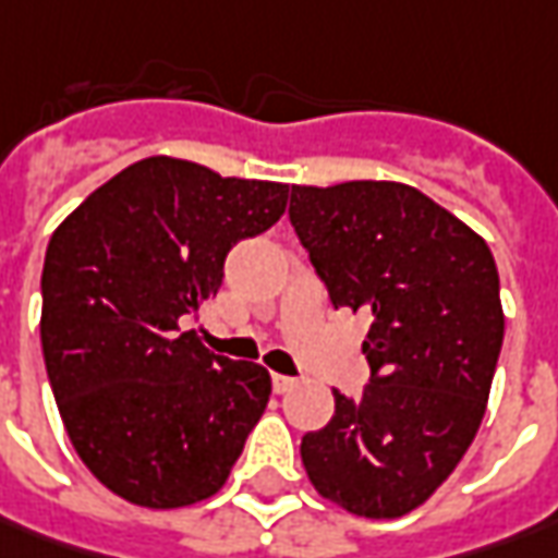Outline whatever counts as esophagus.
<instances>
[{"label": "esophagus", "instance_id": "esophagus-1", "mask_svg": "<svg viewBox=\"0 0 558 558\" xmlns=\"http://www.w3.org/2000/svg\"><path fill=\"white\" fill-rule=\"evenodd\" d=\"M271 386H275V392L283 395V392H293L299 386L296 376H283V374H275L271 376Z\"/></svg>", "mask_w": 558, "mask_h": 558}]
</instances>
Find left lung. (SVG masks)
<instances>
[{
	"label": "left lung",
	"instance_id": "obj_1",
	"mask_svg": "<svg viewBox=\"0 0 558 558\" xmlns=\"http://www.w3.org/2000/svg\"><path fill=\"white\" fill-rule=\"evenodd\" d=\"M290 225L333 308L374 317L371 383L333 389V420L302 435L320 497L395 519L433 494L478 433L504 345L500 278L488 243L398 182L290 191Z\"/></svg>",
	"mask_w": 558,
	"mask_h": 558
}]
</instances>
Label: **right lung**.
Returning <instances> with one entry per match:
<instances>
[{
	"label": "right lung",
	"instance_id": "right-lung-1",
	"mask_svg": "<svg viewBox=\"0 0 558 558\" xmlns=\"http://www.w3.org/2000/svg\"><path fill=\"white\" fill-rule=\"evenodd\" d=\"M287 184L147 157L88 194L43 265V357L70 441L129 504L213 497L271 395L262 364L203 349L182 317L216 296L231 246L268 231Z\"/></svg>",
	"mask_w": 558,
	"mask_h": 558
}]
</instances>
